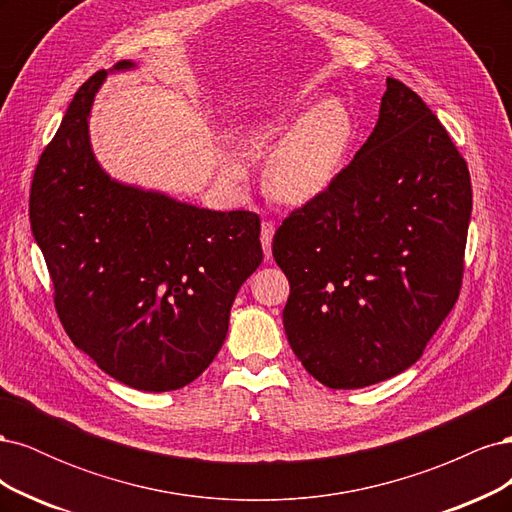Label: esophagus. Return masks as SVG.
I'll use <instances>...</instances> for the list:
<instances>
[{
	"label": "esophagus",
	"mask_w": 512,
	"mask_h": 512,
	"mask_svg": "<svg viewBox=\"0 0 512 512\" xmlns=\"http://www.w3.org/2000/svg\"><path fill=\"white\" fill-rule=\"evenodd\" d=\"M273 232L275 224L273 222H262L260 228V243H262V252H265V258H271V243H273Z\"/></svg>",
	"instance_id": "1"
}]
</instances>
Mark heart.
Segmentation results:
<instances>
[{
  "instance_id": "obj_1",
  "label": "heart",
  "mask_w": 512,
  "mask_h": 512,
  "mask_svg": "<svg viewBox=\"0 0 512 512\" xmlns=\"http://www.w3.org/2000/svg\"><path fill=\"white\" fill-rule=\"evenodd\" d=\"M254 143H277L267 162L269 190L290 205L314 203L342 175L354 119L339 100L288 98L243 126Z\"/></svg>"
}]
</instances>
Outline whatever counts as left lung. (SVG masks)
Segmentation results:
<instances>
[{"label": "left lung", "mask_w": 512, "mask_h": 512, "mask_svg": "<svg viewBox=\"0 0 512 512\" xmlns=\"http://www.w3.org/2000/svg\"><path fill=\"white\" fill-rule=\"evenodd\" d=\"M470 215L466 160L427 104L386 79L354 160L273 237L286 337L309 374L363 389L421 359L459 297Z\"/></svg>", "instance_id": "obj_1"}]
</instances>
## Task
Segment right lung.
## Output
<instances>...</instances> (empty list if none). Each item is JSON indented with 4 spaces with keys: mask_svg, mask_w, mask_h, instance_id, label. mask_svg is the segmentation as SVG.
I'll use <instances>...</instances> for the list:
<instances>
[{
    "mask_svg": "<svg viewBox=\"0 0 512 512\" xmlns=\"http://www.w3.org/2000/svg\"><path fill=\"white\" fill-rule=\"evenodd\" d=\"M136 68L117 61L76 91L36 166L29 220L72 344L130 389L164 393L220 352L232 301L262 262L260 220L106 173L91 108L108 74Z\"/></svg>",
    "mask_w": 512,
    "mask_h": 512,
    "instance_id": "obj_1",
    "label": "right lung"
}]
</instances>
